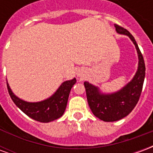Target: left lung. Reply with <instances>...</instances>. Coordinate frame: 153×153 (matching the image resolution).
<instances>
[{
	"label": "left lung",
	"mask_w": 153,
	"mask_h": 153,
	"mask_svg": "<svg viewBox=\"0 0 153 153\" xmlns=\"http://www.w3.org/2000/svg\"><path fill=\"white\" fill-rule=\"evenodd\" d=\"M115 28L117 33L127 35L133 41L138 51L139 61L138 71L134 79L117 93L111 95H102L98 93L96 87L88 82L84 83L90 109L95 116L106 122L119 120L131 112L139 100L145 78L144 60L134 38L121 26L115 24Z\"/></svg>",
	"instance_id": "1"
}]
</instances>
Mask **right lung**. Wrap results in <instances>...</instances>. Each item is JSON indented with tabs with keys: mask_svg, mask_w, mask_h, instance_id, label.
<instances>
[{
	"mask_svg": "<svg viewBox=\"0 0 153 153\" xmlns=\"http://www.w3.org/2000/svg\"><path fill=\"white\" fill-rule=\"evenodd\" d=\"M75 83V79L64 82L53 96L40 102H27L19 99L12 93L8 83L7 89L12 101L23 112L37 121L47 123L62 116L66 108L71 88Z\"/></svg>",
	"mask_w": 153,
	"mask_h": 153,
	"instance_id": "obj_1",
	"label": "right lung"
}]
</instances>
